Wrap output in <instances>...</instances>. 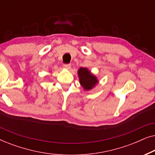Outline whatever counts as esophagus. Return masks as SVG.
Here are the masks:
<instances>
[{"label":"esophagus","mask_w":155,"mask_h":155,"mask_svg":"<svg viewBox=\"0 0 155 155\" xmlns=\"http://www.w3.org/2000/svg\"><path fill=\"white\" fill-rule=\"evenodd\" d=\"M71 64H64V65H63V68H65V69H67V70H69L70 68H71Z\"/></svg>","instance_id":"obj_1"}]
</instances>
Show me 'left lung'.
I'll use <instances>...</instances> for the list:
<instances>
[{"mask_svg": "<svg viewBox=\"0 0 155 155\" xmlns=\"http://www.w3.org/2000/svg\"><path fill=\"white\" fill-rule=\"evenodd\" d=\"M80 84L84 90L89 91L94 87L99 81L97 78L87 68H80L78 71Z\"/></svg>", "mask_w": 155, "mask_h": 155, "instance_id": "obj_1", "label": "left lung"}]
</instances>
